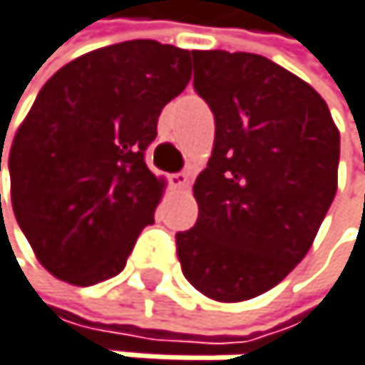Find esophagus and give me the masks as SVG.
<instances>
[{
    "instance_id": "obj_1",
    "label": "esophagus",
    "mask_w": 365,
    "mask_h": 365,
    "mask_svg": "<svg viewBox=\"0 0 365 365\" xmlns=\"http://www.w3.org/2000/svg\"><path fill=\"white\" fill-rule=\"evenodd\" d=\"M168 181H170V186L173 188H177V190H184V188H188V173H173V175H168Z\"/></svg>"
}]
</instances>
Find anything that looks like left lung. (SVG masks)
<instances>
[{
  "mask_svg": "<svg viewBox=\"0 0 365 365\" xmlns=\"http://www.w3.org/2000/svg\"><path fill=\"white\" fill-rule=\"evenodd\" d=\"M215 146L195 181L199 219L177 232L186 280L219 302L276 287L307 256L337 190L339 131L309 83L250 52H192Z\"/></svg>",
  "mask_w": 365,
  "mask_h": 365,
  "instance_id": "1",
  "label": "left lung"
}]
</instances>
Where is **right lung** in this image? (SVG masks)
<instances>
[{"mask_svg": "<svg viewBox=\"0 0 365 365\" xmlns=\"http://www.w3.org/2000/svg\"><path fill=\"white\" fill-rule=\"evenodd\" d=\"M190 56L124 41L67 63L38 91L8 155L10 197L38 262L58 280L89 287L118 276L155 221L164 179L144 150L190 81Z\"/></svg>", "mask_w": 365, "mask_h": 365, "instance_id": "add662e5", "label": "right lung"}]
</instances>
